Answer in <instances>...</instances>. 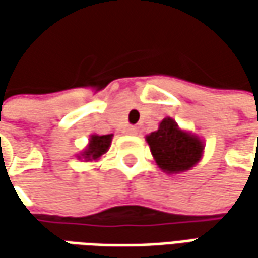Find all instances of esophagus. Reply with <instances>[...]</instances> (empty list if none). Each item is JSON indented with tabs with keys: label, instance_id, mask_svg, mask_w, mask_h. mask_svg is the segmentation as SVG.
I'll return each mask as SVG.
<instances>
[{
	"label": "esophagus",
	"instance_id": "obj_1",
	"mask_svg": "<svg viewBox=\"0 0 258 258\" xmlns=\"http://www.w3.org/2000/svg\"><path fill=\"white\" fill-rule=\"evenodd\" d=\"M126 134L136 135V127H135V126H127V127H126Z\"/></svg>",
	"mask_w": 258,
	"mask_h": 258
}]
</instances>
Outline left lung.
I'll return each instance as SVG.
<instances>
[{
	"label": "left lung",
	"mask_w": 258,
	"mask_h": 258,
	"mask_svg": "<svg viewBox=\"0 0 258 258\" xmlns=\"http://www.w3.org/2000/svg\"><path fill=\"white\" fill-rule=\"evenodd\" d=\"M156 165L165 173H182L201 161L204 141L192 132L181 129L172 117H165L158 131L146 135Z\"/></svg>",
	"instance_id": "1"
}]
</instances>
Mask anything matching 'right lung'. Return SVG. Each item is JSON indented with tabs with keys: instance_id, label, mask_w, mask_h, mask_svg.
Masks as SVG:
<instances>
[{
	"instance_id": "add662e5",
	"label": "right lung",
	"mask_w": 258,
	"mask_h": 258,
	"mask_svg": "<svg viewBox=\"0 0 258 258\" xmlns=\"http://www.w3.org/2000/svg\"><path fill=\"white\" fill-rule=\"evenodd\" d=\"M113 134L110 135H90L89 144L85 149L77 155V159H85V162H92V161H99L103 156L110 145H112Z\"/></svg>"
}]
</instances>
